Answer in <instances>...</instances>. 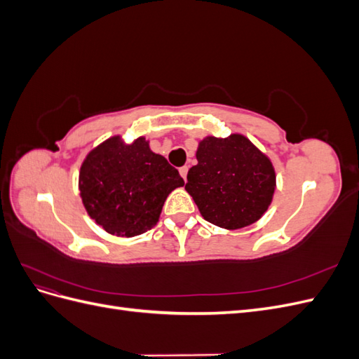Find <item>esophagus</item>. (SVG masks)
I'll use <instances>...</instances> for the list:
<instances>
[{
  "label": "esophagus",
  "instance_id": "obj_1",
  "mask_svg": "<svg viewBox=\"0 0 359 359\" xmlns=\"http://www.w3.org/2000/svg\"><path fill=\"white\" fill-rule=\"evenodd\" d=\"M187 172H189V168H187V166L180 168V173H181V177L184 178V181H187Z\"/></svg>",
  "mask_w": 359,
  "mask_h": 359
}]
</instances>
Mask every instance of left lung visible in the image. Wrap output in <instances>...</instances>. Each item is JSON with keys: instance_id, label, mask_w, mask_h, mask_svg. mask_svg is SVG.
<instances>
[{"instance_id": "8db88e82", "label": "left lung", "mask_w": 359, "mask_h": 359, "mask_svg": "<svg viewBox=\"0 0 359 359\" xmlns=\"http://www.w3.org/2000/svg\"><path fill=\"white\" fill-rule=\"evenodd\" d=\"M198 165L187 173L186 190L206 222L241 229L257 222L273 201V163L243 135L205 137Z\"/></svg>"}]
</instances>
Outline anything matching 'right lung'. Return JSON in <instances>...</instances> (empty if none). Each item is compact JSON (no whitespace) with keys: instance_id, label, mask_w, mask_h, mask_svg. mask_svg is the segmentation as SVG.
Masks as SVG:
<instances>
[{"instance_id":"obj_1","label":"right lung","mask_w":359,"mask_h":359,"mask_svg":"<svg viewBox=\"0 0 359 359\" xmlns=\"http://www.w3.org/2000/svg\"><path fill=\"white\" fill-rule=\"evenodd\" d=\"M184 186L178 170L153 153L145 137L124 144L104 140L81 166L79 190L86 212L106 232L136 236L156 226L168 194Z\"/></svg>"}]
</instances>
